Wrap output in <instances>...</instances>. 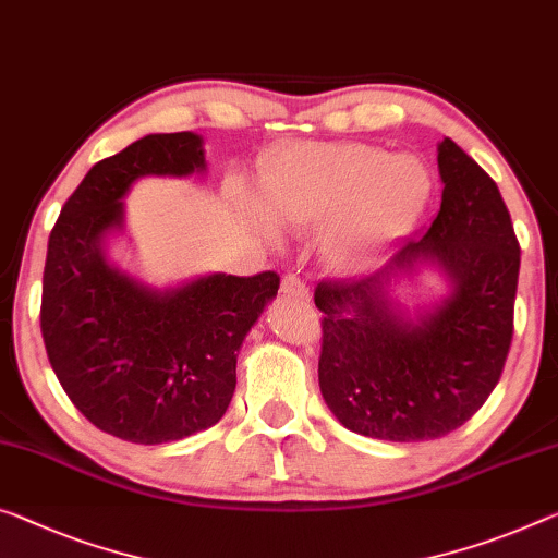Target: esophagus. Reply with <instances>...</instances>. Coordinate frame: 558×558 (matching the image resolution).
Segmentation results:
<instances>
[{
  "mask_svg": "<svg viewBox=\"0 0 558 558\" xmlns=\"http://www.w3.org/2000/svg\"><path fill=\"white\" fill-rule=\"evenodd\" d=\"M281 291L289 296H296V299H306L308 296V287L306 281L299 277V274H287L284 279H281Z\"/></svg>",
  "mask_w": 558,
  "mask_h": 558,
  "instance_id": "1",
  "label": "esophagus"
}]
</instances>
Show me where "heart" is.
Segmentation results:
<instances>
[{"mask_svg":"<svg viewBox=\"0 0 558 558\" xmlns=\"http://www.w3.org/2000/svg\"><path fill=\"white\" fill-rule=\"evenodd\" d=\"M269 211L291 231H319L329 269L364 274L422 219L432 174L422 159L362 142H308L281 149L267 167Z\"/></svg>","mask_w":558,"mask_h":558,"instance_id":"b5f03b06","label":"heart"}]
</instances>
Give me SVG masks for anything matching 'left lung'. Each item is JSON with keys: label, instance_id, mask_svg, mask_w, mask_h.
I'll return each instance as SVG.
<instances>
[{"label": "left lung", "instance_id": "8db88e82", "mask_svg": "<svg viewBox=\"0 0 558 558\" xmlns=\"http://www.w3.org/2000/svg\"><path fill=\"white\" fill-rule=\"evenodd\" d=\"M441 209L424 236L407 239L389 267L333 279L322 308L319 387L351 432L428 441L466 424L501 379L513 339L519 239L499 186L451 140L439 144ZM436 260L454 294L418 325L383 296L388 274Z\"/></svg>", "mask_w": 558, "mask_h": 558}]
</instances>
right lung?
Listing matches in <instances>:
<instances>
[{
  "label": "right lung",
  "mask_w": 558,
  "mask_h": 558,
  "mask_svg": "<svg viewBox=\"0 0 558 558\" xmlns=\"http://www.w3.org/2000/svg\"><path fill=\"white\" fill-rule=\"evenodd\" d=\"M196 169V134L144 136L87 171L49 234L39 312L49 364L94 426L132 444L186 439L225 416L236 351L279 289V274L262 271L151 291L105 262L101 236L122 227L134 179Z\"/></svg>",
  "instance_id": "1"
}]
</instances>
